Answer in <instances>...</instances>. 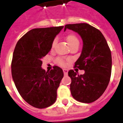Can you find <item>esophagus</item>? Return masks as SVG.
Masks as SVG:
<instances>
[{
    "instance_id": "1",
    "label": "esophagus",
    "mask_w": 123,
    "mask_h": 123,
    "mask_svg": "<svg viewBox=\"0 0 123 123\" xmlns=\"http://www.w3.org/2000/svg\"><path fill=\"white\" fill-rule=\"evenodd\" d=\"M63 72H64V76H67V74H68V70L67 69H63Z\"/></svg>"
}]
</instances>
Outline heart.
Instances as JSON below:
<instances>
[{
    "mask_svg": "<svg viewBox=\"0 0 123 123\" xmlns=\"http://www.w3.org/2000/svg\"><path fill=\"white\" fill-rule=\"evenodd\" d=\"M67 41H68V45H69L70 47V48H71L72 47H73V46L79 45V40H78V37L74 35V34H69V35H67ZM56 43V39H55V40L53 41V43H52V48H53L55 46ZM58 61H59V63L61 64V65H64V62L62 59H58Z\"/></svg>",
    "mask_w": 123,
    "mask_h": 123,
    "instance_id": "heart-1",
    "label": "heart"
}]
</instances>
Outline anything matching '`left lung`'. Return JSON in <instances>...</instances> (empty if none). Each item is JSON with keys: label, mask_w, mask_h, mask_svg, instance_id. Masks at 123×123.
I'll return each mask as SVG.
<instances>
[{"label": "left lung", "mask_w": 123, "mask_h": 123, "mask_svg": "<svg viewBox=\"0 0 123 123\" xmlns=\"http://www.w3.org/2000/svg\"><path fill=\"white\" fill-rule=\"evenodd\" d=\"M67 29L78 33L82 39V50L75 67L85 71L81 75L73 70L68 71L71 94L78 101L92 103L100 98L109 82L112 68L110 49L102 33L90 24H67L64 31Z\"/></svg>", "instance_id": "obj_1"}]
</instances>
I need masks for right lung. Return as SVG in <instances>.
<instances>
[{
    "instance_id": "1",
    "label": "right lung",
    "mask_w": 123,
    "mask_h": 123,
    "mask_svg": "<svg viewBox=\"0 0 123 123\" xmlns=\"http://www.w3.org/2000/svg\"><path fill=\"white\" fill-rule=\"evenodd\" d=\"M63 28L31 30L15 47L11 65L12 79L22 98L36 108H46L56 99L63 71L55 66L45 72L41 67V59L51 51L53 41Z\"/></svg>"
}]
</instances>
